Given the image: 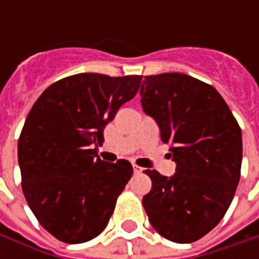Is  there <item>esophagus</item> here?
<instances>
[{
  "label": "esophagus",
  "mask_w": 259,
  "mask_h": 259,
  "mask_svg": "<svg viewBox=\"0 0 259 259\" xmlns=\"http://www.w3.org/2000/svg\"><path fill=\"white\" fill-rule=\"evenodd\" d=\"M143 170H144V169L141 168V166H139V165H136V163H133V172H135L136 175L141 174Z\"/></svg>",
  "instance_id": "obj_1"
}]
</instances>
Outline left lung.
<instances>
[{
  "label": "left lung",
  "mask_w": 259,
  "mask_h": 259,
  "mask_svg": "<svg viewBox=\"0 0 259 259\" xmlns=\"http://www.w3.org/2000/svg\"><path fill=\"white\" fill-rule=\"evenodd\" d=\"M143 111L157 122L176 162L174 176L147 169L143 205L152 228L175 243H193L221 222L240 180L241 129L212 85L183 73L144 76Z\"/></svg>",
  "instance_id": "1"
}]
</instances>
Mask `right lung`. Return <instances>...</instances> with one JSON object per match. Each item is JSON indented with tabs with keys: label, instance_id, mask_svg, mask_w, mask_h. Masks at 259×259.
I'll return each instance as SVG.
<instances>
[{
	"label": "right lung",
	"instance_id": "obj_1",
	"mask_svg": "<svg viewBox=\"0 0 259 259\" xmlns=\"http://www.w3.org/2000/svg\"><path fill=\"white\" fill-rule=\"evenodd\" d=\"M141 76L79 73L44 90L18 141L22 190L42 228L64 243L94 239L107 228L132 163L105 162L94 146L139 91Z\"/></svg>",
	"mask_w": 259,
	"mask_h": 259
}]
</instances>
